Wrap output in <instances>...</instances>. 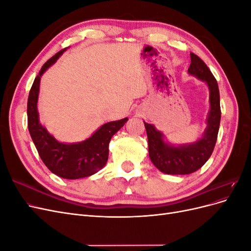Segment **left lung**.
I'll list each match as a JSON object with an SVG mask.
<instances>
[{"label": "left lung", "instance_id": "1", "mask_svg": "<svg viewBox=\"0 0 251 251\" xmlns=\"http://www.w3.org/2000/svg\"><path fill=\"white\" fill-rule=\"evenodd\" d=\"M191 60L188 73L206 82L209 89L210 110L206 119L207 127L203 137L195 143L174 147L164 142L162 133L157 131L153 125L143 121L148 134L151 161L159 171L168 175H188L198 171L211 156L217 142L221 120L218 82L198 55L191 53Z\"/></svg>", "mask_w": 251, "mask_h": 251}]
</instances>
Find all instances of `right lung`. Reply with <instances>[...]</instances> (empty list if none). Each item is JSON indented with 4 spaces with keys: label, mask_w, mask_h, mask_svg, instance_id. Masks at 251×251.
<instances>
[{
    "label": "right lung",
    "mask_w": 251,
    "mask_h": 251,
    "mask_svg": "<svg viewBox=\"0 0 251 251\" xmlns=\"http://www.w3.org/2000/svg\"><path fill=\"white\" fill-rule=\"evenodd\" d=\"M65 49L57 52L42 67L30 89L27 102L28 130L45 165L56 176L64 179L89 177L101 170L108 161L109 143L113 135L125 126L127 118L104 124L85 141L77 143L58 142L48 133L39 120L37 98L43 73L54 64Z\"/></svg>",
    "instance_id": "obj_1"
}]
</instances>
